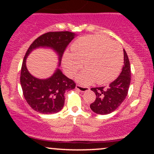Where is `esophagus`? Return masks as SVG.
Masks as SVG:
<instances>
[{
	"instance_id": "obj_1",
	"label": "esophagus",
	"mask_w": 154,
	"mask_h": 154,
	"mask_svg": "<svg viewBox=\"0 0 154 154\" xmlns=\"http://www.w3.org/2000/svg\"><path fill=\"white\" fill-rule=\"evenodd\" d=\"M76 89H77V91L84 93V92H87L89 91L90 88L84 87V86H81V85H76Z\"/></svg>"
}]
</instances>
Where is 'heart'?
I'll list each match as a JSON object with an SVG mask.
<instances>
[{"label": "heart", "mask_w": 154, "mask_h": 154, "mask_svg": "<svg viewBox=\"0 0 154 154\" xmlns=\"http://www.w3.org/2000/svg\"><path fill=\"white\" fill-rule=\"evenodd\" d=\"M71 51L72 54L63 56V67L72 77L83 63L85 69L77 78L82 85L95 81L99 85L110 82L119 75L123 66V51L119 44L100 35L79 38L72 43Z\"/></svg>", "instance_id": "1"}]
</instances>
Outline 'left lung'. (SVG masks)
Wrapping results in <instances>:
<instances>
[{"mask_svg":"<svg viewBox=\"0 0 154 154\" xmlns=\"http://www.w3.org/2000/svg\"><path fill=\"white\" fill-rule=\"evenodd\" d=\"M124 66L119 77L110 83L107 88H91L96 95L95 101L90 106L93 112L98 114H109L121 105L128 93L131 80L130 63L128 54L124 49Z\"/></svg>","mask_w":154,"mask_h":154,"instance_id":"8db88e82","label":"left lung"}]
</instances>
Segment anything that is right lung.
<instances>
[{
  "label": "right lung",
  "instance_id": "add662e5",
  "mask_svg": "<svg viewBox=\"0 0 154 154\" xmlns=\"http://www.w3.org/2000/svg\"><path fill=\"white\" fill-rule=\"evenodd\" d=\"M75 36V33L68 31L49 32L38 37L26 51L21 69L20 82L26 101L37 112L50 114L61 111L64 105L65 92L75 89L76 84L59 68L49 78H36L26 69V58L35 49L50 48L59 56L60 66L63 52Z\"/></svg>",
  "mask_w": 154,
  "mask_h": 154
}]
</instances>
